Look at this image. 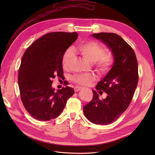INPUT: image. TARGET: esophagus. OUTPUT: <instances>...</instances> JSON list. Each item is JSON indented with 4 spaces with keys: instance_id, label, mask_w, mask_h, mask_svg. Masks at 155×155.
Returning a JSON list of instances; mask_svg holds the SVG:
<instances>
[{
    "instance_id": "obj_1",
    "label": "esophagus",
    "mask_w": 155,
    "mask_h": 155,
    "mask_svg": "<svg viewBox=\"0 0 155 155\" xmlns=\"http://www.w3.org/2000/svg\"><path fill=\"white\" fill-rule=\"evenodd\" d=\"M81 90H82V87H80V86H76V87H74L75 92H77V91H80Z\"/></svg>"
}]
</instances>
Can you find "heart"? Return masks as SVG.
Listing matches in <instances>:
<instances>
[{
  "label": "heart",
  "instance_id": "obj_1",
  "mask_svg": "<svg viewBox=\"0 0 155 155\" xmlns=\"http://www.w3.org/2000/svg\"><path fill=\"white\" fill-rule=\"evenodd\" d=\"M74 51L84 59L91 63H95L96 68L101 72H105L112 67L114 62V56L110 51H104L103 46L96 41H87L79 43ZM74 59V52L69 48L64 53L62 58V65L64 69H68ZM96 77L93 74L75 75L72 80L80 86H89Z\"/></svg>",
  "mask_w": 155,
  "mask_h": 155
}]
</instances>
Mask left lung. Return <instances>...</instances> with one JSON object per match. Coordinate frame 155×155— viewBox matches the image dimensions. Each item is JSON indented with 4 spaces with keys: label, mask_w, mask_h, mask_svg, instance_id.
<instances>
[{
    "label": "left lung",
    "mask_w": 155,
    "mask_h": 155,
    "mask_svg": "<svg viewBox=\"0 0 155 155\" xmlns=\"http://www.w3.org/2000/svg\"><path fill=\"white\" fill-rule=\"evenodd\" d=\"M92 36L112 51L114 62L96 86L97 90L104 91L107 96L101 100L99 94L93 90V99L83 107V113L91 123L107 125L116 121L129 107L139 81L138 64L133 49L120 35L101 32Z\"/></svg>",
    "instance_id": "8db88e82"
}]
</instances>
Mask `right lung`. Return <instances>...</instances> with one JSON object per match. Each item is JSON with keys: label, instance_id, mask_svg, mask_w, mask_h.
<instances>
[{"label": "right lung", "instance_id": "obj_1", "mask_svg": "<svg viewBox=\"0 0 155 155\" xmlns=\"http://www.w3.org/2000/svg\"><path fill=\"white\" fill-rule=\"evenodd\" d=\"M77 32H54L43 35L25 52L18 71L21 101L28 112L39 121L58 117L74 94L69 86L55 91L53 79L63 75L64 53L77 40Z\"/></svg>", "mask_w": 155, "mask_h": 155}]
</instances>
